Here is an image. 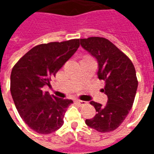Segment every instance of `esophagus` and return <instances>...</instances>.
I'll list each match as a JSON object with an SVG mask.
<instances>
[{
    "instance_id": "1",
    "label": "esophagus",
    "mask_w": 154,
    "mask_h": 154,
    "mask_svg": "<svg viewBox=\"0 0 154 154\" xmlns=\"http://www.w3.org/2000/svg\"><path fill=\"white\" fill-rule=\"evenodd\" d=\"M76 102L78 106H84V105H86V101H83V100H76Z\"/></svg>"
}]
</instances>
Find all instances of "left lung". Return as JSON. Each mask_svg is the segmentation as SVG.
I'll return each mask as SVG.
<instances>
[{"label": "left lung", "mask_w": 154, "mask_h": 154, "mask_svg": "<svg viewBox=\"0 0 154 154\" xmlns=\"http://www.w3.org/2000/svg\"><path fill=\"white\" fill-rule=\"evenodd\" d=\"M81 46L96 57L98 63L97 76L105 82L106 105L91 101L97 114L86 124L98 132H110L119 127L132 108L138 80L131 60L115 44L105 38H81Z\"/></svg>", "instance_id": "8db88e82"}]
</instances>
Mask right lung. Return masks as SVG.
<instances>
[{
  "mask_svg": "<svg viewBox=\"0 0 154 154\" xmlns=\"http://www.w3.org/2000/svg\"><path fill=\"white\" fill-rule=\"evenodd\" d=\"M80 46L79 39L52 42L35 46L12 68L11 92L25 124L35 132L48 134L63 125V116L73 101L44 91L51 78Z\"/></svg>",
  "mask_w": 154,
  "mask_h": 154,
  "instance_id": "add662e5",
  "label": "right lung"
}]
</instances>
